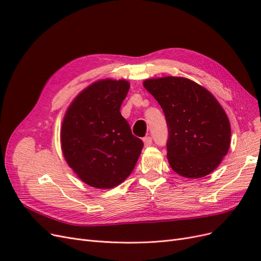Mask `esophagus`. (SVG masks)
I'll use <instances>...</instances> for the list:
<instances>
[{
  "instance_id": "esophagus-1",
  "label": "esophagus",
  "mask_w": 261,
  "mask_h": 261,
  "mask_svg": "<svg viewBox=\"0 0 261 261\" xmlns=\"http://www.w3.org/2000/svg\"><path fill=\"white\" fill-rule=\"evenodd\" d=\"M144 143H145V147L151 146V145H152V138L150 137V136H146V137L144 138Z\"/></svg>"
}]
</instances>
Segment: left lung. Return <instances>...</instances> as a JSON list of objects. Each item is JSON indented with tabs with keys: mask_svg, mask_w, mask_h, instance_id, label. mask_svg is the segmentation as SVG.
Returning <instances> with one entry per match:
<instances>
[{
	"mask_svg": "<svg viewBox=\"0 0 261 261\" xmlns=\"http://www.w3.org/2000/svg\"><path fill=\"white\" fill-rule=\"evenodd\" d=\"M163 110L169 137L168 160L177 174L203 177L217 169L231 143V126L212 94L183 77L144 82Z\"/></svg>",
	"mask_w": 261,
	"mask_h": 261,
	"instance_id": "obj_1",
	"label": "left lung"
}]
</instances>
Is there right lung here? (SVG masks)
I'll list each match as a JSON object with an SVG mask.
<instances>
[{
	"mask_svg": "<svg viewBox=\"0 0 261 261\" xmlns=\"http://www.w3.org/2000/svg\"><path fill=\"white\" fill-rule=\"evenodd\" d=\"M128 90L126 81L94 83L78 94L63 120V154L77 176L92 187L121 184L144 147L120 111Z\"/></svg>",
	"mask_w": 261,
	"mask_h": 261,
	"instance_id": "obj_1",
	"label": "right lung"
}]
</instances>
